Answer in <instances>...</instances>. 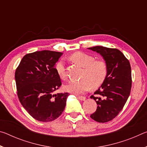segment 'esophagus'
<instances>
[{
  "label": "esophagus",
  "instance_id": "obj_1",
  "mask_svg": "<svg viewBox=\"0 0 147 147\" xmlns=\"http://www.w3.org/2000/svg\"><path fill=\"white\" fill-rule=\"evenodd\" d=\"M78 98L80 100H82V101L86 100V97H84L83 96H78Z\"/></svg>",
  "mask_w": 147,
  "mask_h": 147
}]
</instances>
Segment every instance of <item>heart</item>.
Instances as JSON below:
<instances>
[{
  "instance_id": "1",
  "label": "heart",
  "mask_w": 147,
  "mask_h": 147,
  "mask_svg": "<svg viewBox=\"0 0 147 147\" xmlns=\"http://www.w3.org/2000/svg\"><path fill=\"white\" fill-rule=\"evenodd\" d=\"M71 59L76 64L84 68L82 74V79L78 81H71L64 85V89L69 93L82 94L92 88L95 89L104 83L108 74V67L104 60H95V58L88 54L78 52L71 56ZM55 70L62 79H66L67 75L63 60L58 61L56 64Z\"/></svg>"
}]
</instances>
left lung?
Returning a JSON list of instances; mask_svg holds the SVG:
<instances>
[{
	"mask_svg": "<svg viewBox=\"0 0 147 147\" xmlns=\"http://www.w3.org/2000/svg\"><path fill=\"white\" fill-rule=\"evenodd\" d=\"M102 57L108 65L107 77L100 88L94 92L98 97L91 95L97 108L90 117L98 123L110 121L123 108L130 95L131 87L130 62L118 49L102 46L88 48Z\"/></svg>",
	"mask_w": 147,
	"mask_h": 147,
	"instance_id": "1",
	"label": "left lung"
}]
</instances>
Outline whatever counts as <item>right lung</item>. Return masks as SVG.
Masks as SVG:
<instances>
[{
	"label": "right lung",
	"mask_w": 147,
	"mask_h": 147,
	"mask_svg": "<svg viewBox=\"0 0 147 147\" xmlns=\"http://www.w3.org/2000/svg\"><path fill=\"white\" fill-rule=\"evenodd\" d=\"M62 55V53L51 51L27 54L16 71L20 102L32 117L39 121L55 120L65 107L69 94H54L61 85L55 67Z\"/></svg>",
	"instance_id": "add662e5"
}]
</instances>
